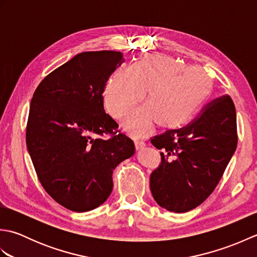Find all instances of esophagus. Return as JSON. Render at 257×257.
<instances>
[{
	"mask_svg": "<svg viewBox=\"0 0 257 257\" xmlns=\"http://www.w3.org/2000/svg\"><path fill=\"white\" fill-rule=\"evenodd\" d=\"M145 143L144 141H139V140H135V147H136V150H141L143 148H145Z\"/></svg>",
	"mask_w": 257,
	"mask_h": 257,
	"instance_id": "obj_1",
	"label": "esophagus"
}]
</instances>
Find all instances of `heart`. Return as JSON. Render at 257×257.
<instances>
[{"instance_id": "1", "label": "heart", "mask_w": 257, "mask_h": 257, "mask_svg": "<svg viewBox=\"0 0 257 257\" xmlns=\"http://www.w3.org/2000/svg\"><path fill=\"white\" fill-rule=\"evenodd\" d=\"M213 79L201 66H187L160 53L146 54L130 68H117L108 78L103 101L113 118L122 119L143 100L123 122L133 137H143L151 125L176 129L187 123L209 99Z\"/></svg>"}]
</instances>
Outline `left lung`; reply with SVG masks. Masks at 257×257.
<instances>
[{"label":"left lung","instance_id":"8db88e82","mask_svg":"<svg viewBox=\"0 0 257 257\" xmlns=\"http://www.w3.org/2000/svg\"><path fill=\"white\" fill-rule=\"evenodd\" d=\"M161 165L151 173L150 190L168 211L183 213L206 200L225 171L237 145L236 111L232 99L213 100L187 127L151 139Z\"/></svg>","mask_w":257,"mask_h":257}]
</instances>
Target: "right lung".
I'll return each mask as SVG.
<instances>
[{
    "label": "right lung",
    "mask_w": 257,
    "mask_h": 257,
    "mask_svg": "<svg viewBox=\"0 0 257 257\" xmlns=\"http://www.w3.org/2000/svg\"><path fill=\"white\" fill-rule=\"evenodd\" d=\"M124 62L114 51L84 52L47 75L33 95L26 146L37 177L57 203L94 210L112 191V172L135 155L132 139L103 109L109 76Z\"/></svg>",
    "instance_id": "right-lung-1"
}]
</instances>
